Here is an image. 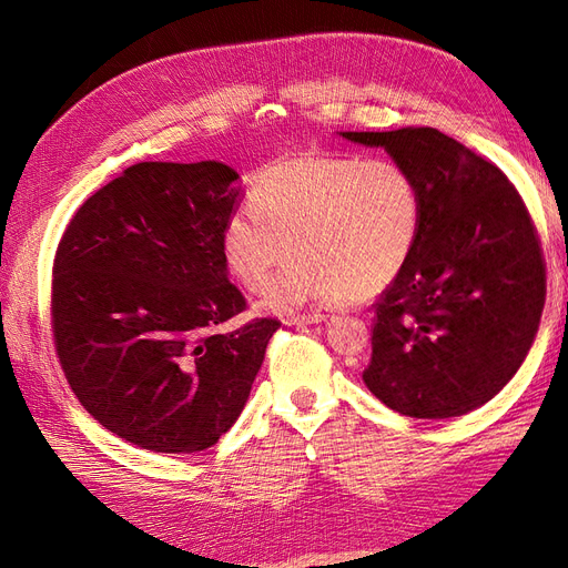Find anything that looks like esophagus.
I'll return each mask as SVG.
<instances>
[{"label":"esophagus","instance_id":"1","mask_svg":"<svg viewBox=\"0 0 568 568\" xmlns=\"http://www.w3.org/2000/svg\"><path fill=\"white\" fill-rule=\"evenodd\" d=\"M322 320H326V315L324 313H303V315H291V317H286L284 320V324H288V326H301V324H315V322H322Z\"/></svg>","mask_w":568,"mask_h":568}]
</instances>
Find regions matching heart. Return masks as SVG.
Masks as SVG:
<instances>
[{
	"label": "heart",
	"mask_w": 568,
	"mask_h": 568,
	"mask_svg": "<svg viewBox=\"0 0 568 568\" xmlns=\"http://www.w3.org/2000/svg\"><path fill=\"white\" fill-rule=\"evenodd\" d=\"M251 213L222 230V257L265 307L359 303L384 291L407 265L424 220L419 180L390 159L298 153L270 163L248 186Z\"/></svg>",
	"instance_id": "b5f03b06"
}]
</instances>
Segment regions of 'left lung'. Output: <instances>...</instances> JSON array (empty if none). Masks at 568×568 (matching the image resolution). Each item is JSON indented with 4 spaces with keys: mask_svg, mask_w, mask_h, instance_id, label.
I'll return each instance as SVG.
<instances>
[{
    "mask_svg": "<svg viewBox=\"0 0 568 568\" xmlns=\"http://www.w3.org/2000/svg\"><path fill=\"white\" fill-rule=\"evenodd\" d=\"M419 180L424 220L374 307L367 388L415 419L486 405L521 367L545 305V257L521 194L486 156L434 128L343 132Z\"/></svg>",
    "mask_w": 568,
    "mask_h": 568,
    "instance_id": "obj_1",
    "label": "left lung"
}]
</instances>
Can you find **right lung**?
<instances>
[{
  "label": "right lung",
  "mask_w": 568,
  "mask_h": 568,
  "mask_svg": "<svg viewBox=\"0 0 568 568\" xmlns=\"http://www.w3.org/2000/svg\"><path fill=\"white\" fill-rule=\"evenodd\" d=\"M225 163H136L84 201L51 270V332L80 405L136 448L196 453L242 415L282 322L246 311L222 257Z\"/></svg>",
  "instance_id": "1"
}]
</instances>
